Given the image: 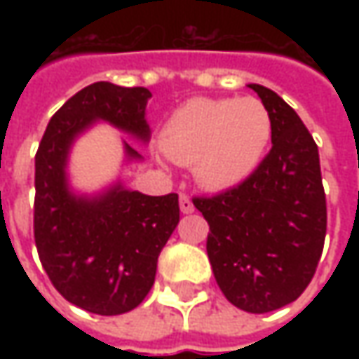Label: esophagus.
Here are the masks:
<instances>
[{
	"instance_id": "1",
	"label": "esophagus",
	"mask_w": 359,
	"mask_h": 359,
	"mask_svg": "<svg viewBox=\"0 0 359 359\" xmlns=\"http://www.w3.org/2000/svg\"><path fill=\"white\" fill-rule=\"evenodd\" d=\"M180 210H182V214H194V210H196L191 200H189V196H186V194L180 196Z\"/></svg>"
}]
</instances>
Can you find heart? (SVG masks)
<instances>
[{
    "label": "heart",
    "instance_id": "heart-1",
    "mask_svg": "<svg viewBox=\"0 0 359 359\" xmlns=\"http://www.w3.org/2000/svg\"><path fill=\"white\" fill-rule=\"evenodd\" d=\"M271 116L255 97H194L173 109L159 147L180 165H194L196 182L229 189L245 182L271 142Z\"/></svg>",
    "mask_w": 359,
    "mask_h": 359
}]
</instances>
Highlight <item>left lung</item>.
I'll return each instance as SVG.
<instances>
[{"mask_svg": "<svg viewBox=\"0 0 359 359\" xmlns=\"http://www.w3.org/2000/svg\"><path fill=\"white\" fill-rule=\"evenodd\" d=\"M271 116V149L240 186L194 205L210 224L208 257L236 308L280 310L311 282L324 250L325 194L311 133L276 91L250 83Z\"/></svg>", "mask_w": 359, "mask_h": 359, "instance_id": "1", "label": "left lung"}]
</instances>
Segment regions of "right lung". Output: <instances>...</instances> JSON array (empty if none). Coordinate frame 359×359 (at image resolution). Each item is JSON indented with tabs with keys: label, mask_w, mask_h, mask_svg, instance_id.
Returning a JSON list of instances; mask_svg holds the SVG:
<instances>
[{
	"label": "right lung",
	"mask_w": 359,
	"mask_h": 359,
	"mask_svg": "<svg viewBox=\"0 0 359 359\" xmlns=\"http://www.w3.org/2000/svg\"><path fill=\"white\" fill-rule=\"evenodd\" d=\"M145 88L91 83L49 119L35 154L34 236L41 266L69 304L100 316L137 308L156 282L158 255L180 222L177 194L145 196L116 184L100 196H76L67 156L97 119L149 140ZM128 159L142 156L126 144Z\"/></svg>",
	"instance_id": "obj_1"
}]
</instances>
